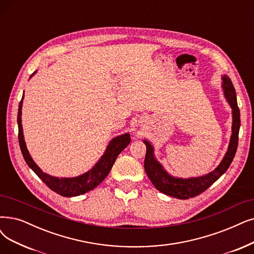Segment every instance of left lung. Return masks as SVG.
<instances>
[{"label": "left lung", "instance_id": "left-lung-1", "mask_svg": "<svg viewBox=\"0 0 254 254\" xmlns=\"http://www.w3.org/2000/svg\"><path fill=\"white\" fill-rule=\"evenodd\" d=\"M221 79L223 94H224L225 100L231 108L232 124L227 151L215 170H212L205 175L197 177H175L168 173L164 166L157 160L154 154L153 145L147 139L143 140L147 148L144 164L147 176L159 191L164 192V194L168 196L178 199H189L201 194V192L207 190L214 182H216L225 173L232 162L233 157L236 155L239 141V131L241 126V117L237 102V94L228 76L223 75L221 76Z\"/></svg>", "mask_w": 254, "mask_h": 254}]
</instances>
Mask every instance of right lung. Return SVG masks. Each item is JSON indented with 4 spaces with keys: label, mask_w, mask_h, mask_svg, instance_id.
<instances>
[{
    "label": "right lung",
    "mask_w": 254,
    "mask_h": 254,
    "mask_svg": "<svg viewBox=\"0 0 254 254\" xmlns=\"http://www.w3.org/2000/svg\"><path fill=\"white\" fill-rule=\"evenodd\" d=\"M35 74H36V70L31 76H30V78L33 77ZM23 100H24V95L18 105L17 126H18L19 147H21L24 159L27 162L29 168L32 169L34 173L45 182V184L49 187V189H51L53 191L57 192V194L62 195L64 197H75L79 195H83L85 192L97 188L109 174V172L111 168H113L118 155L129 145L131 140L129 132L120 134L114 138H111L104 151L103 155L99 158V160L92 168H90L88 171H86L83 174L75 176V177H56V176L47 174L35 164V161L33 160L31 155H30L29 151L27 149V145L24 137L23 125H22Z\"/></svg>",
    "instance_id": "1"
}]
</instances>
